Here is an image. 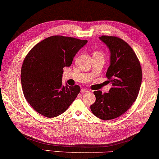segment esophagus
<instances>
[{
  "label": "esophagus",
  "instance_id": "1",
  "mask_svg": "<svg viewBox=\"0 0 159 159\" xmlns=\"http://www.w3.org/2000/svg\"><path fill=\"white\" fill-rule=\"evenodd\" d=\"M88 92H89V91L87 89H82L81 90H80V92H81L82 93H87Z\"/></svg>",
  "mask_w": 159,
  "mask_h": 159
}]
</instances>
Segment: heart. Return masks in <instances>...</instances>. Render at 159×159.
Instances as JSON below:
<instances>
[{"mask_svg":"<svg viewBox=\"0 0 159 159\" xmlns=\"http://www.w3.org/2000/svg\"><path fill=\"white\" fill-rule=\"evenodd\" d=\"M93 55H96V56H100V57H103L102 54L99 51H94L93 52Z\"/></svg>","mask_w":159,"mask_h":159,"instance_id":"heart-1","label":"heart"}]
</instances>
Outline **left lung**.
Returning a JSON list of instances; mask_svg holds the SVG:
<instances>
[{
  "label": "left lung",
  "instance_id": "left-lung-1",
  "mask_svg": "<svg viewBox=\"0 0 159 159\" xmlns=\"http://www.w3.org/2000/svg\"><path fill=\"white\" fill-rule=\"evenodd\" d=\"M99 38L111 52L106 76L112 87L108 93L93 92L96 102L90 109L97 117L109 120L124 114L136 100L142 80V70L135 52L123 39L107 35Z\"/></svg>",
  "mask_w": 159,
  "mask_h": 159
}]
</instances>
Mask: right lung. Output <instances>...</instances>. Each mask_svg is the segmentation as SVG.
I'll return each instance as SVG.
<instances>
[{"mask_svg":"<svg viewBox=\"0 0 159 159\" xmlns=\"http://www.w3.org/2000/svg\"><path fill=\"white\" fill-rule=\"evenodd\" d=\"M87 40L54 35L37 43L25 57L21 69L24 96L33 109L46 117L67 109L79 93V85H62L63 67H69Z\"/></svg>","mask_w":159,"mask_h":159,"instance_id":"right-lung-1","label":"right lung"}]
</instances>
